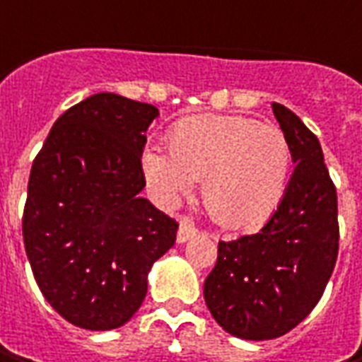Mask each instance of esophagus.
<instances>
[{
	"instance_id": "esophagus-1",
	"label": "esophagus",
	"mask_w": 362,
	"mask_h": 362,
	"mask_svg": "<svg viewBox=\"0 0 362 362\" xmlns=\"http://www.w3.org/2000/svg\"><path fill=\"white\" fill-rule=\"evenodd\" d=\"M197 233V228L195 223L189 219V217H181V223H179V231H177V242L185 243L187 240H191L193 235Z\"/></svg>"
}]
</instances>
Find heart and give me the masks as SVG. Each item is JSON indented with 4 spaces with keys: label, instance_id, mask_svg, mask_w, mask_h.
Wrapping results in <instances>:
<instances>
[{
    "label": "heart",
    "instance_id": "heart-1",
    "mask_svg": "<svg viewBox=\"0 0 362 362\" xmlns=\"http://www.w3.org/2000/svg\"><path fill=\"white\" fill-rule=\"evenodd\" d=\"M292 148L274 124L247 117L197 115L169 132V155L146 151L143 173L163 205H175L202 181L209 216L230 230L268 221L284 199Z\"/></svg>",
    "mask_w": 362,
    "mask_h": 362
}]
</instances>
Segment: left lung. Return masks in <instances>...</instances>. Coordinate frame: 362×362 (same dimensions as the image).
I'll return each mask as SVG.
<instances>
[{
    "label": "left lung",
    "mask_w": 362,
    "mask_h": 362,
    "mask_svg": "<svg viewBox=\"0 0 362 362\" xmlns=\"http://www.w3.org/2000/svg\"><path fill=\"white\" fill-rule=\"evenodd\" d=\"M294 173L284 199L254 235L219 242L203 286L216 322L238 339H278L313 313L339 256L337 187L320 143L284 105H272Z\"/></svg>",
    "instance_id": "8db88e82"
}]
</instances>
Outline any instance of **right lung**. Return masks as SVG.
<instances>
[{"instance_id":"right-lung-1","label":"right lung","mask_w":362,"mask_h":362,"mask_svg":"<svg viewBox=\"0 0 362 362\" xmlns=\"http://www.w3.org/2000/svg\"><path fill=\"white\" fill-rule=\"evenodd\" d=\"M153 105L92 94L54 122L37 153L23 207V243L52 308L86 330L129 322L151 266L179 223L141 197V155Z\"/></svg>"}]
</instances>
